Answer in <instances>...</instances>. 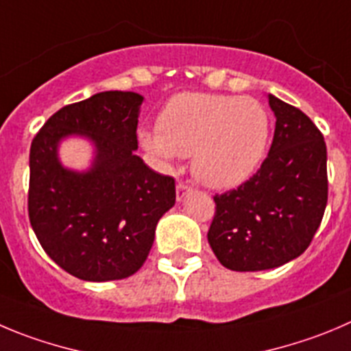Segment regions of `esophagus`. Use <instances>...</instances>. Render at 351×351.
<instances>
[{"label":"esophagus","instance_id":"1","mask_svg":"<svg viewBox=\"0 0 351 351\" xmlns=\"http://www.w3.org/2000/svg\"><path fill=\"white\" fill-rule=\"evenodd\" d=\"M189 191H191V185H186V183H183V182H178L176 183V199H178V201H182Z\"/></svg>","mask_w":351,"mask_h":351}]
</instances>
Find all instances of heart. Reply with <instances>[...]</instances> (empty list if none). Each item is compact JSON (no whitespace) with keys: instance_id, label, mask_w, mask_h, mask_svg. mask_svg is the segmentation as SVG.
Returning a JSON list of instances; mask_svg holds the SVG:
<instances>
[{"instance_id":"b5f03b06","label":"heart","mask_w":351,"mask_h":351,"mask_svg":"<svg viewBox=\"0 0 351 351\" xmlns=\"http://www.w3.org/2000/svg\"><path fill=\"white\" fill-rule=\"evenodd\" d=\"M270 135V114L254 97L185 91L166 101L157 130H143L140 143L166 165L192 156L204 185L230 189L258 171Z\"/></svg>"}]
</instances>
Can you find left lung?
I'll use <instances>...</instances> for the list:
<instances>
[{
  "instance_id": "1",
  "label": "left lung",
  "mask_w": 351,
  "mask_h": 351,
  "mask_svg": "<svg viewBox=\"0 0 351 351\" xmlns=\"http://www.w3.org/2000/svg\"><path fill=\"white\" fill-rule=\"evenodd\" d=\"M275 133L268 157L247 182L216 194L208 241L223 267L258 271L304 253L327 204V149L319 128L268 95Z\"/></svg>"
}]
</instances>
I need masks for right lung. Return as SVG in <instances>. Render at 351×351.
I'll return each instance as SVG.
<instances>
[{
    "mask_svg": "<svg viewBox=\"0 0 351 351\" xmlns=\"http://www.w3.org/2000/svg\"><path fill=\"white\" fill-rule=\"evenodd\" d=\"M142 101L133 91H101L57 110L31 143V227L45 253L81 280H119L138 271L157 221L175 204V178L135 154ZM74 132L97 150L86 173L58 160V143Z\"/></svg>",
    "mask_w": 351,
    "mask_h": 351,
    "instance_id": "1",
    "label": "right lung"
}]
</instances>
